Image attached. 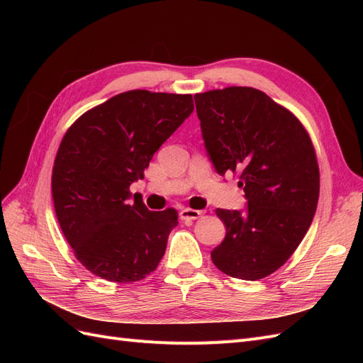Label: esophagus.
I'll return each mask as SVG.
<instances>
[{"mask_svg": "<svg viewBox=\"0 0 363 363\" xmlns=\"http://www.w3.org/2000/svg\"><path fill=\"white\" fill-rule=\"evenodd\" d=\"M203 213H204V211H195V208L184 207V208H182L180 216H182V219H186V221H192V219H199Z\"/></svg>", "mask_w": 363, "mask_h": 363, "instance_id": "esophagus-1", "label": "esophagus"}]
</instances>
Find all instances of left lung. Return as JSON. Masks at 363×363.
<instances>
[{
    "mask_svg": "<svg viewBox=\"0 0 363 363\" xmlns=\"http://www.w3.org/2000/svg\"><path fill=\"white\" fill-rule=\"evenodd\" d=\"M206 150L218 174H239L245 212L216 208L225 238L212 252L224 274L260 280L284 265L309 230L320 168L309 133L259 89L230 86L195 96Z\"/></svg>",
    "mask_w": 363,
    "mask_h": 363,
    "instance_id": "left-lung-1",
    "label": "left lung"
}]
</instances>
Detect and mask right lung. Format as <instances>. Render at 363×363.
Segmentation results:
<instances>
[{
    "label": "right lung",
    "instance_id": "add662e5",
    "mask_svg": "<svg viewBox=\"0 0 363 363\" xmlns=\"http://www.w3.org/2000/svg\"><path fill=\"white\" fill-rule=\"evenodd\" d=\"M192 111L191 94L135 89L87 111L65 133L52 167L54 208L75 257L95 276L131 283L157 268L179 213L130 203V184Z\"/></svg>",
    "mask_w": 363,
    "mask_h": 363
}]
</instances>
